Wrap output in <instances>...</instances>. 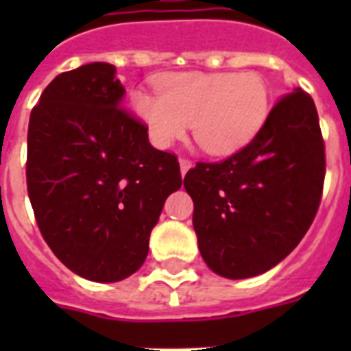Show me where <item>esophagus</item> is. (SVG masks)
Wrapping results in <instances>:
<instances>
[{
	"instance_id": "esophagus-1",
	"label": "esophagus",
	"mask_w": 351,
	"mask_h": 351,
	"mask_svg": "<svg viewBox=\"0 0 351 351\" xmlns=\"http://www.w3.org/2000/svg\"><path fill=\"white\" fill-rule=\"evenodd\" d=\"M178 162H180V173H182V176H186V173L189 169H191L193 164L187 158H180V160H178Z\"/></svg>"
}]
</instances>
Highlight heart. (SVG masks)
Here are the masks:
<instances>
[{
  "label": "heart",
  "instance_id": "b5f03b06",
  "mask_svg": "<svg viewBox=\"0 0 351 351\" xmlns=\"http://www.w3.org/2000/svg\"><path fill=\"white\" fill-rule=\"evenodd\" d=\"M271 95L258 73H180L158 82V95L132 93V109L151 142L171 147L191 125L206 153L228 156L245 147L266 123Z\"/></svg>",
  "mask_w": 351,
  "mask_h": 351
}]
</instances>
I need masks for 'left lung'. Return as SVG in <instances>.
<instances>
[{
	"mask_svg": "<svg viewBox=\"0 0 351 351\" xmlns=\"http://www.w3.org/2000/svg\"><path fill=\"white\" fill-rule=\"evenodd\" d=\"M324 173L319 117L302 89L275 104L245 147L187 171L193 228L209 269L250 278L284 261L315 219Z\"/></svg>",
	"mask_w": 351,
	"mask_h": 351,
	"instance_id": "1",
	"label": "left lung"
}]
</instances>
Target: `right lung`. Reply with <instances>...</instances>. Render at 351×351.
Wrapping results in <instances>:
<instances>
[{
	"instance_id": "1",
	"label": "right lung",
	"mask_w": 351,
	"mask_h": 351,
	"mask_svg": "<svg viewBox=\"0 0 351 351\" xmlns=\"http://www.w3.org/2000/svg\"><path fill=\"white\" fill-rule=\"evenodd\" d=\"M117 67L58 74L32 109L27 189L52 253L80 277L118 282L140 269L165 198L180 189L175 154L149 143L121 109Z\"/></svg>"
}]
</instances>
